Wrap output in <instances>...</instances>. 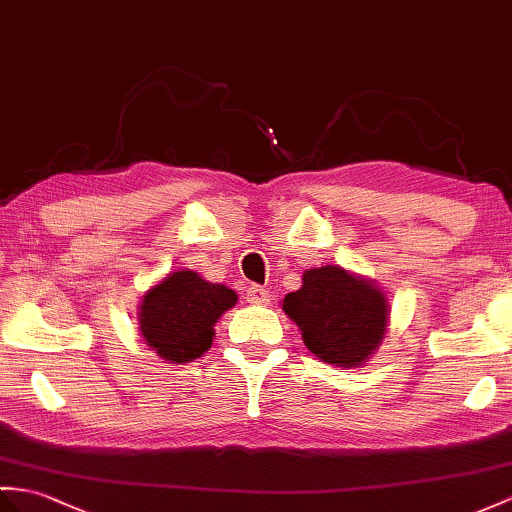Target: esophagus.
<instances>
[{
  "label": "esophagus",
  "instance_id": "1",
  "mask_svg": "<svg viewBox=\"0 0 512 512\" xmlns=\"http://www.w3.org/2000/svg\"><path fill=\"white\" fill-rule=\"evenodd\" d=\"M247 302H249V304L265 306V304L271 302V295H269L267 289H263V286L254 284V286H249V289H247Z\"/></svg>",
  "mask_w": 512,
  "mask_h": 512
}]
</instances>
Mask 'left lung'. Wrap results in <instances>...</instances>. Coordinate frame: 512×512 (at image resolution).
<instances>
[{"mask_svg":"<svg viewBox=\"0 0 512 512\" xmlns=\"http://www.w3.org/2000/svg\"><path fill=\"white\" fill-rule=\"evenodd\" d=\"M282 310L321 363L343 369L376 354L391 315L376 282L334 265L306 269L302 286L282 299Z\"/></svg>","mask_w":512,"mask_h":512,"instance_id":"obj_1","label":"left lung"}]
</instances>
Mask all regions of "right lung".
<instances>
[{"instance_id":"1","label":"right lung","mask_w":512,"mask_h":512,"mask_svg":"<svg viewBox=\"0 0 512 512\" xmlns=\"http://www.w3.org/2000/svg\"><path fill=\"white\" fill-rule=\"evenodd\" d=\"M236 302L239 297L226 284L208 282L191 269L171 271L145 291L139 332L167 363H191L210 350L215 323Z\"/></svg>"}]
</instances>
